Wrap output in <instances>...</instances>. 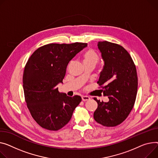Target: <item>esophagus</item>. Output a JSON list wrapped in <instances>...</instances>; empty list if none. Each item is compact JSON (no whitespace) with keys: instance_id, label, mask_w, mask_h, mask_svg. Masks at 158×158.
<instances>
[{"instance_id":"obj_1","label":"esophagus","mask_w":158,"mask_h":158,"mask_svg":"<svg viewBox=\"0 0 158 158\" xmlns=\"http://www.w3.org/2000/svg\"><path fill=\"white\" fill-rule=\"evenodd\" d=\"M89 99H90V98L88 96H82V100L84 102L89 100Z\"/></svg>"}]
</instances>
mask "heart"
Masks as SVG:
<instances>
[{
    "instance_id": "obj_1",
    "label": "heart",
    "mask_w": 158,
    "mask_h": 158,
    "mask_svg": "<svg viewBox=\"0 0 158 158\" xmlns=\"http://www.w3.org/2000/svg\"><path fill=\"white\" fill-rule=\"evenodd\" d=\"M82 61L84 65L93 64L94 65H96L99 61V56L95 51L89 49L86 50L83 53Z\"/></svg>"
}]
</instances>
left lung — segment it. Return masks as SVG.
I'll list each match as a JSON object with an SVG mask.
<instances>
[{
	"label": "left lung",
	"mask_w": 158,
	"mask_h": 158,
	"mask_svg": "<svg viewBox=\"0 0 158 158\" xmlns=\"http://www.w3.org/2000/svg\"><path fill=\"white\" fill-rule=\"evenodd\" d=\"M97 46L104 61L97 83L109 100L103 102L94 98L98 107L93 117L104 127H115L127 119L133 107L137 73L131 56L123 47L108 41L98 42Z\"/></svg>",
	"instance_id": "left-lung-1"
}]
</instances>
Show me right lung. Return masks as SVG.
I'll return each instance as SVG.
<instances>
[{"label": "right lung", "instance_id": "right-lung-1", "mask_svg": "<svg viewBox=\"0 0 158 158\" xmlns=\"http://www.w3.org/2000/svg\"><path fill=\"white\" fill-rule=\"evenodd\" d=\"M86 43L49 44L38 48L29 58L23 76L25 98L31 116L45 129L56 131L70 120L81 97L58 91L69 61Z\"/></svg>", "mask_w": 158, "mask_h": 158}]
</instances>
